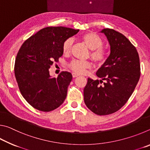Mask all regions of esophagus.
<instances>
[{
  "mask_svg": "<svg viewBox=\"0 0 150 150\" xmlns=\"http://www.w3.org/2000/svg\"><path fill=\"white\" fill-rule=\"evenodd\" d=\"M72 76H73V77L75 78V77H78L79 75L77 74V73H72Z\"/></svg>",
  "mask_w": 150,
  "mask_h": 150,
  "instance_id": "esophagus-1",
  "label": "esophagus"
}]
</instances>
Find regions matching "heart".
Masks as SVG:
<instances>
[{"label": "heart", "mask_w": 150, "mask_h": 150, "mask_svg": "<svg viewBox=\"0 0 150 150\" xmlns=\"http://www.w3.org/2000/svg\"><path fill=\"white\" fill-rule=\"evenodd\" d=\"M81 39L88 49L91 50L89 56L97 65H103L108 57V50L103 47V40L94 32H87L81 36ZM73 41L71 38H67L62 44L63 53L65 55L69 54L72 50ZM90 61L73 60L68 64V67L77 74H83L87 69L92 67Z\"/></svg>", "instance_id": "heart-1"}]
</instances>
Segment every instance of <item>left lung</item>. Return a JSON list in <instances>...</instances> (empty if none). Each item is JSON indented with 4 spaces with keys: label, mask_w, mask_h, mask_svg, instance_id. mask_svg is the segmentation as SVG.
<instances>
[{
    "label": "left lung",
    "mask_w": 150,
    "mask_h": 150,
    "mask_svg": "<svg viewBox=\"0 0 150 150\" xmlns=\"http://www.w3.org/2000/svg\"><path fill=\"white\" fill-rule=\"evenodd\" d=\"M110 45V54L97 71L101 80L88 78L84 101L88 109L103 116L116 112L133 93L140 77V63L136 47L116 30L103 29Z\"/></svg>",
    "instance_id": "obj_1"
}]
</instances>
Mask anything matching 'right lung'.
I'll return each mask as SVG.
<instances>
[{
	"label": "right lung",
	"instance_id": "add662e5",
	"mask_svg": "<svg viewBox=\"0 0 150 150\" xmlns=\"http://www.w3.org/2000/svg\"><path fill=\"white\" fill-rule=\"evenodd\" d=\"M79 30L62 26L44 28L25 41L18 50L14 75L20 93L32 107L50 112L62 105L72 80L69 72L51 77L49 69L62 56V44Z\"/></svg>",
	"mask_w": 150,
	"mask_h": 150
}]
</instances>
